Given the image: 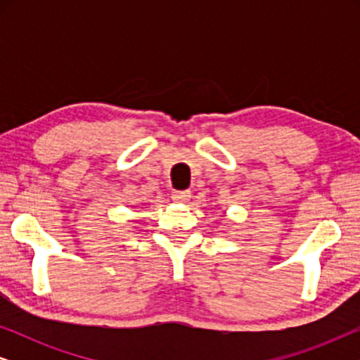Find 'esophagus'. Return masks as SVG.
Instances as JSON below:
<instances>
[{
  "label": "esophagus",
  "mask_w": 360,
  "mask_h": 360,
  "mask_svg": "<svg viewBox=\"0 0 360 360\" xmlns=\"http://www.w3.org/2000/svg\"><path fill=\"white\" fill-rule=\"evenodd\" d=\"M190 196H191L190 191L179 190V191H174V193H172V200H174L175 203H186V201L190 200Z\"/></svg>",
  "instance_id": "34e87169"
}]
</instances>
